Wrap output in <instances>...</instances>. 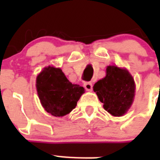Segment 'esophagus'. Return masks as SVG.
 <instances>
[{"mask_svg": "<svg viewBox=\"0 0 160 160\" xmlns=\"http://www.w3.org/2000/svg\"><path fill=\"white\" fill-rule=\"evenodd\" d=\"M84 87L87 91H91L93 90V85L91 82H86L84 84Z\"/></svg>", "mask_w": 160, "mask_h": 160, "instance_id": "1", "label": "esophagus"}]
</instances>
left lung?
Masks as SVG:
<instances>
[{
    "instance_id": "obj_1",
    "label": "left lung",
    "mask_w": 160,
    "mask_h": 160,
    "mask_svg": "<svg viewBox=\"0 0 160 160\" xmlns=\"http://www.w3.org/2000/svg\"><path fill=\"white\" fill-rule=\"evenodd\" d=\"M94 91L103 107L113 116H122L134 101L135 84L131 73L116 66L107 67L106 77L94 85Z\"/></svg>"
}]
</instances>
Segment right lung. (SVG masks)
<instances>
[{"label":"right lung","mask_w":160,"mask_h":160,"mask_svg":"<svg viewBox=\"0 0 160 160\" xmlns=\"http://www.w3.org/2000/svg\"><path fill=\"white\" fill-rule=\"evenodd\" d=\"M36 87L44 109L55 117H62L75 108L85 89L72 84L60 68L45 67L37 77Z\"/></svg>","instance_id":"1"}]
</instances>
